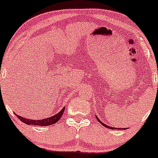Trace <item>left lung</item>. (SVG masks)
<instances>
[{"mask_svg":"<svg viewBox=\"0 0 158 158\" xmlns=\"http://www.w3.org/2000/svg\"><path fill=\"white\" fill-rule=\"evenodd\" d=\"M96 119H97L98 121H99L102 125H103V126L106 127H108V129H111V130H125V128H123H123H114V127H111L108 126V125H106V123H103V122H102L101 120H100L99 118H98V117L96 116Z\"/></svg>","mask_w":158,"mask_h":158,"instance_id":"8db88e82","label":"left lung"}]
</instances>
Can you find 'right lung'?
Here are the masks:
<instances>
[{
	"label": "right lung",
	"instance_id": "right-lung-1",
	"mask_svg": "<svg viewBox=\"0 0 158 158\" xmlns=\"http://www.w3.org/2000/svg\"><path fill=\"white\" fill-rule=\"evenodd\" d=\"M64 111H65V107H63L62 110L59 111V113L56 114L53 116L50 117L48 118H44V119L41 120H31V119H27V118H24L23 117L17 115L16 114V116L18 117V118H19V120L21 121H23V123H26L28 125H36V126H41V127H45V126H50L51 124H54L56 122L59 121V120L60 119L62 115L63 114Z\"/></svg>",
	"mask_w": 158,
	"mask_h": 158
}]
</instances>
